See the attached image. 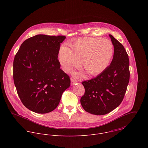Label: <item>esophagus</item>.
I'll use <instances>...</instances> for the list:
<instances>
[{"instance_id":"obj_1","label":"esophagus","mask_w":148,"mask_h":148,"mask_svg":"<svg viewBox=\"0 0 148 148\" xmlns=\"http://www.w3.org/2000/svg\"><path fill=\"white\" fill-rule=\"evenodd\" d=\"M71 85H74L75 84H76V83H77L78 82L77 80H75V79H73V78H71Z\"/></svg>"}]
</instances>
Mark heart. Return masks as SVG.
I'll use <instances>...</instances> for the list:
<instances>
[{
  "label": "heart",
  "mask_w": 148,
  "mask_h": 148,
  "mask_svg": "<svg viewBox=\"0 0 148 148\" xmlns=\"http://www.w3.org/2000/svg\"><path fill=\"white\" fill-rule=\"evenodd\" d=\"M71 47L63 44L60 48L59 58L63 69L70 72L83 61L85 69L93 76L106 71L114 53L112 42L100 38H82L72 42Z\"/></svg>",
  "instance_id": "heart-1"
}]
</instances>
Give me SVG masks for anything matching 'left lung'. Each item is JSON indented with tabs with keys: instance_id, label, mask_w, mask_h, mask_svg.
Returning <instances> with one entry per match:
<instances>
[{
	"instance_id": "left-lung-1",
	"label": "left lung",
	"mask_w": 148,
	"mask_h": 148,
	"mask_svg": "<svg viewBox=\"0 0 148 148\" xmlns=\"http://www.w3.org/2000/svg\"><path fill=\"white\" fill-rule=\"evenodd\" d=\"M114 47L112 61L95 78L82 82L84 95L80 103L85 110L95 115L106 114L122 102L129 82V60L124 46L109 35Z\"/></svg>"
}]
</instances>
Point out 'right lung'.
Here are the masks:
<instances>
[{
	"label": "right lung",
	"instance_id": "add662e5",
	"mask_svg": "<svg viewBox=\"0 0 148 148\" xmlns=\"http://www.w3.org/2000/svg\"><path fill=\"white\" fill-rule=\"evenodd\" d=\"M65 36L37 35L21 44L13 63V77L23 105L38 113L58 106L71 80L60 69L58 54Z\"/></svg>",
	"mask_w": 148,
	"mask_h": 148
}]
</instances>
